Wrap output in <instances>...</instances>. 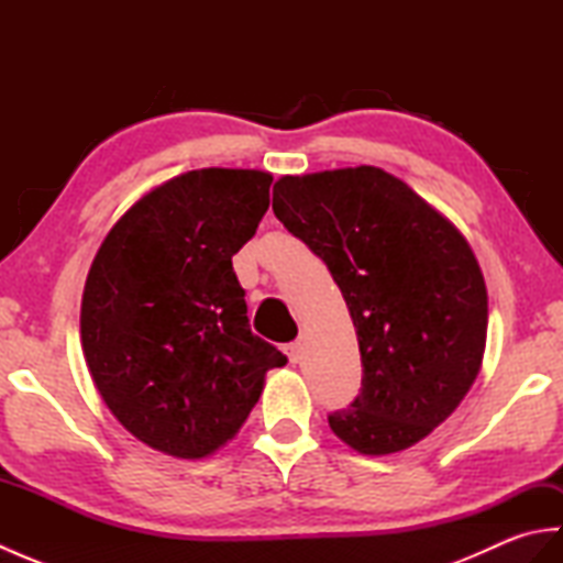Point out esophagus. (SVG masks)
<instances>
[{
  "label": "esophagus",
  "mask_w": 563,
  "mask_h": 563,
  "mask_svg": "<svg viewBox=\"0 0 563 563\" xmlns=\"http://www.w3.org/2000/svg\"><path fill=\"white\" fill-rule=\"evenodd\" d=\"M285 353H288L290 363H300V357H302V343H300V341L288 343V345H285Z\"/></svg>",
  "instance_id": "34e87169"
}]
</instances>
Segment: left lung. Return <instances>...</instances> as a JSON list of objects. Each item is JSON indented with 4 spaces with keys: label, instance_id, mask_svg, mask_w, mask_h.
Segmentation results:
<instances>
[{
    "label": "left lung",
    "instance_id": "left-lung-1",
    "mask_svg": "<svg viewBox=\"0 0 563 563\" xmlns=\"http://www.w3.org/2000/svg\"><path fill=\"white\" fill-rule=\"evenodd\" d=\"M273 212L327 263L355 324L363 387L331 430L363 454L416 445L482 367L488 297L466 239L377 166L283 176Z\"/></svg>",
    "mask_w": 563,
    "mask_h": 563
}]
</instances>
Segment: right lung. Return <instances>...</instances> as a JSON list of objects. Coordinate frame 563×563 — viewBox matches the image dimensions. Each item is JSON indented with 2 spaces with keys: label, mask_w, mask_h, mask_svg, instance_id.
<instances>
[{
  "label": "right lung",
  "mask_w": 563,
  "mask_h": 563,
  "mask_svg": "<svg viewBox=\"0 0 563 563\" xmlns=\"http://www.w3.org/2000/svg\"><path fill=\"white\" fill-rule=\"evenodd\" d=\"M273 176L198 169L142 196L106 234L81 297V349L111 413L145 445L200 460L236 435L288 363L249 329L232 256Z\"/></svg>",
  "instance_id": "1"
}]
</instances>
